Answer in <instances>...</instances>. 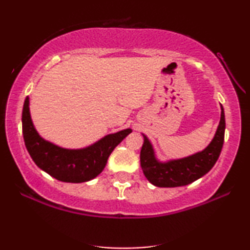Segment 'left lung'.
<instances>
[{
  "label": "left lung",
  "instance_id": "obj_1",
  "mask_svg": "<svg viewBox=\"0 0 250 250\" xmlns=\"http://www.w3.org/2000/svg\"><path fill=\"white\" fill-rule=\"evenodd\" d=\"M225 113L221 106V118L213 140L202 152L181 160L161 163L155 159L154 151L146 136L141 149V167L152 184L160 188L187 186L200 179L216 164L225 140Z\"/></svg>",
  "mask_w": 250,
  "mask_h": 250
}]
</instances>
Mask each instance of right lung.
Masks as SVG:
<instances>
[{
    "mask_svg": "<svg viewBox=\"0 0 250 250\" xmlns=\"http://www.w3.org/2000/svg\"><path fill=\"white\" fill-rule=\"evenodd\" d=\"M132 132L127 128L107 135L83 149H67L53 145L34 129L26 97L22 110V133L30 156L41 170L62 182L80 183L96 178L104 170L110 153Z\"/></svg>",
    "mask_w": 250,
    "mask_h": 250,
    "instance_id": "right-lung-1",
    "label": "right lung"
}]
</instances>
